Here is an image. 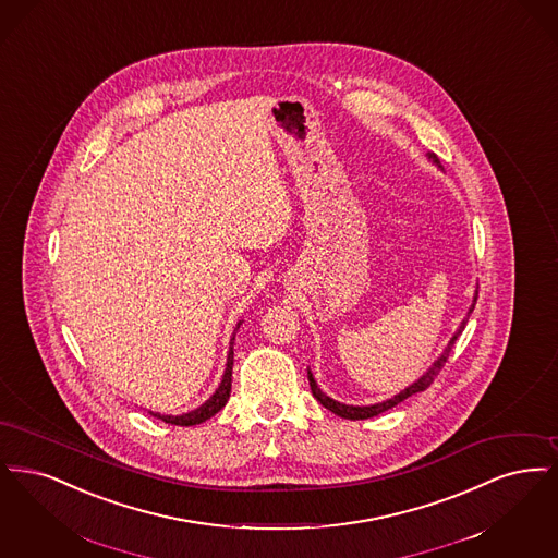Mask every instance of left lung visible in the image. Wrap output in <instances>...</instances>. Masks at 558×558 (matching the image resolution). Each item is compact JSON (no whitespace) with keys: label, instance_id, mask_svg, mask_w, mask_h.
<instances>
[{"label":"left lung","instance_id":"8db88e82","mask_svg":"<svg viewBox=\"0 0 558 558\" xmlns=\"http://www.w3.org/2000/svg\"><path fill=\"white\" fill-rule=\"evenodd\" d=\"M427 160L429 162H434L437 169H441V165H439V160H437L436 154L434 151H429L427 154ZM444 170V169H441ZM475 302H477V288H475V293H473V304L469 306V313L466 316L462 318L461 325H459V329L454 331V336L450 338L448 341V345L441 350V354L437 356L434 364L416 379V381H412L409 388L402 389L400 393H396V396H391L388 400H384V402H375V404H368V407H354V404H343V402H338V400H333V398H329L323 389L318 388V384L315 381V375H313V371L308 368V381H311V389H313V396H315L316 400L327 409V411L333 412V414H338L341 418H350V421H363V418H371V416H377V414H381V412L389 411V409H393L396 404H400L402 400H407L409 396L412 393H418V391H423V389L429 388L432 386V381H434V377H436L437 373L441 371V366L446 364L448 361V356H450V352H452V345H454V341L459 340V336L462 333V329H464V325H466V320H469V316L473 313V308H475Z\"/></svg>","mask_w":558,"mask_h":558}]
</instances>
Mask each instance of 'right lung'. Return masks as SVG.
<instances>
[{"instance_id": "right-lung-1", "label": "right lung", "mask_w": 558, "mask_h": 558, "mask_svg": "<svg viewBox=\"0 0 558 558\" xmlns=\"http://www.w3.org/2000/svg\"><path fill=\"white\" fill-rule=\"evenodd\" d=\"M243 320H240L238 325H235V329H233V336H231V341H229V352H227V364H225V373H222V379H220V384H218V388L215 389V393L204 402V404H199L197 409L194 411L183 412V414H165V412H154L147 411L151 416H156V418H160V421H165V423H170V425H181V427H192V425H199V423H204V421H208L210 416H215L225 404H227V400H229V393H231V377H233V341H235V333H238V329H240V325H242Z\"/></svg>"}]
</instances>
